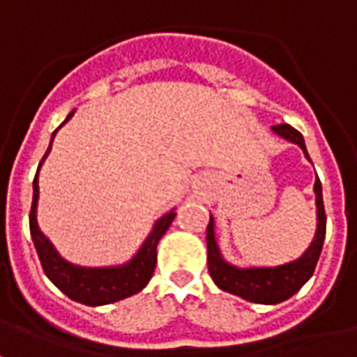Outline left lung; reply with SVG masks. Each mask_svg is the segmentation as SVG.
<instances>
[{
  "mask_svg": "<svg viewBox=\"0 0 357 357\" xmlns=\"http://www.w3.org/2000/svg\"><path fill=\"white\" fill-rule=\"evenodd\" d=\"M273 132L281 135L284 139L296 143L304 155L310 160V155L306 151V143L298 130H294L289 124L273 126ZM315 204H317V233L315 239L304 255L294 262L283 264L277 268H248L239 269L235 266H229L225 262L220 248L216 245L214 237V220L210 218V224L206 227V245H208V271L214 283L225 292L237 294L241 298L256 304H279L283 300L291 298L294 292L302 289L310 277L314 275L315 264L321 255L323 241H325V225H327V216H325V206H323L321 181L315 179Z\"/></svg>",
  "mask_w": 357,
  "mask_h": 357,
  "instance_id": "obj_1",
  "label": "left lung"
}]
</instances>
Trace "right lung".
Instances as JSON below:
<instances>
[{"mask_svg":"<svg viewBox=\"0 0 357 357\" xmlns=\"http://www.w3.org/2000/svg\"><path fill=\"white\" fill-rule=\"evenodd\" d=\"M73 114L74 110L66 116L65 122H68V118ZM57 130L53 132V137H55ZM53 137H51V141H53ZM50 151L51 143L50 149L43 155L42 162L45 160V156L50 155ZM42 162H40V166H42ZM40 166H38V172H40ZM38 172H36L34 178V197H32V210H30V235L34 241L36 252H38V258L42 262L43 271L51 279V283L55 284L59 291L65 292L68 298L86 304V306H102V304L128 298L135 292H139L155 273L156 245L174 222L176 212H168L156 222L147 241L139 248V252L132 258V262L118 266V268H80V266H74V264L63 260L57 255V250L53 248V245L47 241V237L38 227V222H36V206H38V195H40V191H38Z\"/></svg>","mask_w":357,"mask_h":357,"instance_id":"obj_1","label":"right lung"}]
</instances>
